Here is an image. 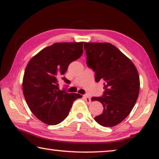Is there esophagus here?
<instances>
[{"label": "esophagus", "mask_w": 159, "mask_h": 159, "mask_svg": "<svg viewBox=\"0 0 159 159\" xmlns=\"http://www.w3.org/2000/svg\"><path fill=\"white\" fill-rule=\"evenodd\" d=\"M83 98H84V100H85V101H86L88 103H90V102H91L90 98L89 97L88 95H83Z\"/></svg>", "instance_id": "34e87169"}]
</instances>
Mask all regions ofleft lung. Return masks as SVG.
Wrapping results in <instances>:
<instances>
[{
  "label": "left lung",
  "mask_w": 159,
  "mask_h": 159,
  "mask_svg": "<svg viewBox=\"0 0 159 159\" xmlns=\"http://www.w3.org/2000/svg\"><path fill=\"white\" fill-rule=\"evenodd\" d=\"M87 64L95 72L97 82H103L101 97L92 101L101 102V114L95 120L103 127L121 123L135 105L140 91V78L135 66L114 45L108 43H84Z\"/></svg>",
  "instance_id": "8db88e82"
}]
</instances>
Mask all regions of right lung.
Here are the masks:
<instances>
[{"label":"right lung","mask_w":159,"mask_h":159,"mask_svg":"<svg viewBox=\"0 0 159 159\" xmlns=\"http://www.w3.org/2000/svg\"><path fill=\"white\" fill-rule=\"evenodd\" d=\"M83 42L58 43L45 48L34 56L26 67L22 90L25 101L34 116L48 125H56L68 116L78 93L61 90L58 80L69 65L83 53ZM61 79L67 84L69 80Z\"/></svg>","instance_id":"add662e5"}]
</instances>
